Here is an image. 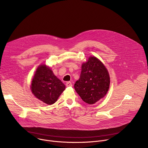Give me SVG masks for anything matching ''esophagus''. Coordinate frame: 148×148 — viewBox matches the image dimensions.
Here are the masks:
<instances>
[{"label": "esophagus", "mask_w": 148, "mask_h": 148, "mask_svg": "<svg viewBox=\"0 0 148 148\" xmlns=\"http://www.w3.org/2000/svg\"><path fill=\"white\" fill-rule=\"evenodd\" d=\"M66 86L67 87H71L73 86V84L71 82H68L66 83Z\"/></svg>", "instance_id": "obj_1"}]
</instances>
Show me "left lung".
<instances>
[{"label":"left lung","instance_id":"left-lung-1","mask_svg":"<svg viewBox=\"0 0 148 148\" xmlns=\"http://www.w3.org/2000/svg\"><path fill=\"white\" fill-rule=\"evenodd\" d=\"M110 79L103 62L95 56H90L82 65L80 79L74 84V89L83 101L94 104L107 94Z\"/></svg>","mask_w":148,"mask_h":148}]
</instances>
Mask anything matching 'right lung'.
Wrapping results in <instances>:
<instances>
[{
    "label": "right lung",
    "instance_id": "obj_1",
    "mask_svg": "<svg viewBox=\"0 0 148 148\" xmlns=\"http://www.w3.org/2000/svg\"><path fill=\"white\" fill-rule=\"evenodd\" d=\"M30 89L33 95L43 103L51 105L56 103L65 89V85L54 74L45 64L39 66L31 82Z\"/></svg>",
    "mask_w": 148,
    "mask_h": 148
}]
</instances>
